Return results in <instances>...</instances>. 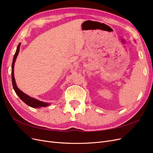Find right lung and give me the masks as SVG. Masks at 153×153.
<instances>
[{
	"label": "right lung",
	"mask_w": 153,
	"mask_h": 153,
	"mask_svg": "<svg viewBox=\"0 0 153 153\" xmlns=\"http://www.w3.org/2000/svg\"><path fill=\"white\" fill-rule=\"evenodd\" d=\"M20 43H19V45H18L17 47V49L15 52V55H14L13 57V62H12V69H11V78H12V84H13V89L15 90L16 94L19 96V98L24 101L25 103H26L27 105H29L31 107L33 108H41V107H43V106H47L48 105H49L48 103H44L42 102V101H40L39 100H37L34 98H30V96H29L28 95L25 94V93H24L22 91H21L16 86V82H15V76H14V65H15V62L16 61V59L18 56V53H19L20 51Z\"/></svg>",
	"instance_id": "right-lung-1"
}]
</instances>
